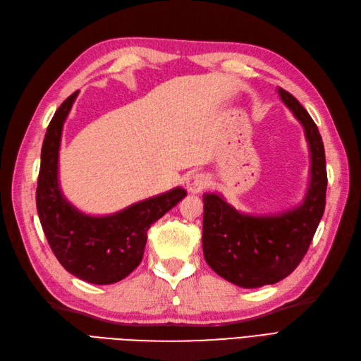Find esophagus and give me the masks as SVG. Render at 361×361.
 Wrapping results in <instances>:
<instances>
[{
	"label": "esophagus",
	"instance_id": "1",
	"mask_svg": "<svg viewBox=\"0 0 361 361\" xmlns=\"http://www.w3.org/2000/svg\"><path fill=\"white\" fill-rule=\"evenodd\" d=\"M207 185H209V180H207V178L202 173L191 174V176H188L187 180H185V187H187L188 192H192V194L202 192L203 190L207 188Z\"/></svg>",
	"mask_w": 361,
	"mask_h": 361
}]
</instances>
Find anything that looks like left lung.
I'll list each match as a JSON object with an SVG mask.
<instances>
[{"label": "left lung", "mask_w": 361, "mask_h": 361, "mask_svg": "<svg viewBox=\"0 0 361 361\" xmlns=\"http://www.w3.org/2000/svg\"><path fill=\"white\" fill-rule=\"evenodd\" d=\"M281 101L304 128L310 150V182L301 204L272 215L236 211L220 194L203 195L204 259L218 276L241 288H260L288 277L300 265L325 209V150L318 126L295 97Z\"/></svg>", "instance_id": "obj_1"}]
</instances>
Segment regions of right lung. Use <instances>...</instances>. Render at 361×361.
Masks as SVG:
<instances>
[{"mask_svg":"<svg viewBox=\"0 0 361 361\" xmlns=\"http://www.w3.org/2000/svg\"><path fill=\"white\" fill-rule=\"evenodd\" d=\"M78 92L59 106L43 140L37 214L52 253L64 269L93 285H111L140 265L150 226L176 206L187 191L173 188L105 216L85 215L73 207L59 185V150L64 120Z\"/></svg>","mask_w":361,"mask_h":361,"instance_id":"right-lung-1","label":"right lung"}]
</instances>
